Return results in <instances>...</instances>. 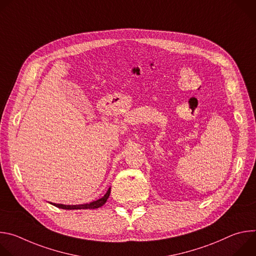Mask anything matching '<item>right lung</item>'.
Masks as SVG:
<instances>
[{
	"label": "right lung",
	"instance_id": "obj_1",
	"mask_svg": "<svg viewBox=\"0 0 256 256\" xmlns=\"http://www.w3.org/2000/svg\"><path fill=\"white\" fill-rule=\"evenodd\" d=\"M109 194H110V188H108L107 192L104 194V196H102L101 198L95 200V202H92L90 204H74V206H66V204H52H52L56 206V208H64V210H82V208H98L100 206H102L107 198H109Z\"/></svg>",
	"mask_w": 256,
	"mask_h": 256
}]
</instances>
